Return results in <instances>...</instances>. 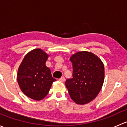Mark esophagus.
<instances>
[{"label": "esophagus", "mask_w": 127, "mask_h": 127, "mask_svg": "<svg viewBox=\"0 0 127 127\" xmlns=\"http://www.w3.org/2000/svg\"><path fill=\"white\" fill-rule=\"evenodd\" d=\"M60 82H64L65 81V78L64 77H61L60 79H59Z\"/></svg>", "instance_id": "34e87169"}]
</instances>
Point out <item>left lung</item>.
<instances>
[{"mask_svg": "<svg viewBox=\"0 0 127 127\" xmlns=\"http://www.w3.org/2000/svg\"><path fill=\"white\" fill-rule=\"evenodd\" d=\"M72 79L66 80V88L75 103L85 104L95 99L104 80V66L101 60L91 52H79L72 55Z\"/></svg>", "mask_w": 127, "mask_h": 127, "instance_id": "left-lung-1", "label": "left lung"}]
</instances>
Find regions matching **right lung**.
<instances>
[{"mask_svg": "<svg viewBox=\"0 0 127 127\" xmlns=\"http://www.w3.org/2000/svg\"><path fill=\"white\" fill-rule=\"evenodd\" d=\"M48 55L37 48L27 53L19 66L17 80L20 89L29 98L36 101L44 98L56 79L45 63Z\"/></svg>", "mask_w": 127, "mask_h": 127, "instance_id": "add662e5", "label": "right lung"}]
</instances>
